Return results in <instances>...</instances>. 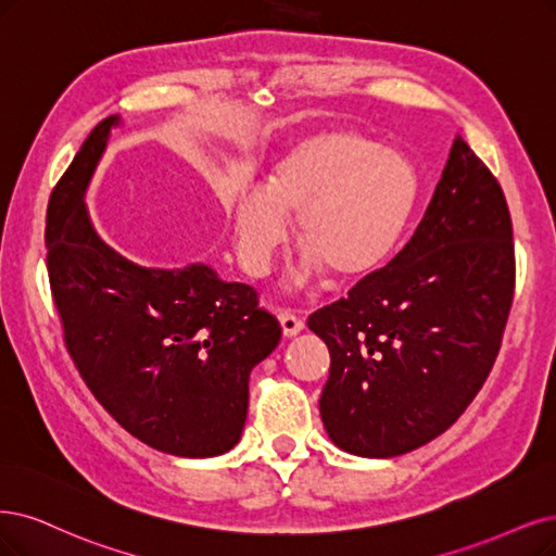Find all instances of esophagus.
<instances>
[{"mask_svg": "<svg viewBox=\"0 0 556 556\" xmlns=\"http://www.w3.org/2000/svg\"><path fill=\"white\" fill-rule=\"evenodd\" d=\"M279 323L283 337H295L304 330V320L295 312H279Z\"/></svg>", "mask_w": 556, "mask_h": 556, "instance_id": "obj_1", "label": "esophagus"}]
</instances>
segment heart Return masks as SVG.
<instances>
[{
  "mask_svg": "<svg viewBox=\"0 0 556 556\" xmlns=\"http://www.w3.org/2000/svg\"><path fill=\"white\" fill-rule=\"evenodd\" d=\"M419 192V172L405 153L348 128L309 132L270 164L263 185L242 182L226 194L238 263L247 275H263L295 217L304 273L371 277L399 250Z\"/></svg>",
  "mask_w": 556,
  "mask_h": 556,
  "instance_id": "b5f03b06",
  "label": "heart"
}]
</instances>
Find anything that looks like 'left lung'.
Segmentation results:
<instances>
[{"mask_svg": "<svg viewBox=\"0 0 556 556\" xmlns=\"http://www.w3.org/2000/svg\"><path fill=\"white\" fill-rule=\"evenodd\" d=\"M513 289L504 192L458 135L396 258L309 316L332 359L318 403L330 440L394 458L454 426L497 359Z\"/></svg>", "mask_w": 556, "mask_h": 556, "instance_id": "obj_1", "label": "left lung"}]
</instances>
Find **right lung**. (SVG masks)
Listing matches in <instances>:
<instances>
[{"instance_id": "right-lung-1", "label": "right lung", "mask_w": 556, "mask_h": 556, "mask_svg": "<svg viewBox=\"0 0 556 556\" xmlns=\"http://www.w3.org/2000/svg\"><path fill=\"white\" fill-rule=\"evenodd\" d=\"M121 116L102 118L52 190L48 277L64 341L100 405L164 454L213 458L242 435L252 368L281 327L211 265L143 267L102 240L85 192Z\"/></svg>"}]
</instances>
